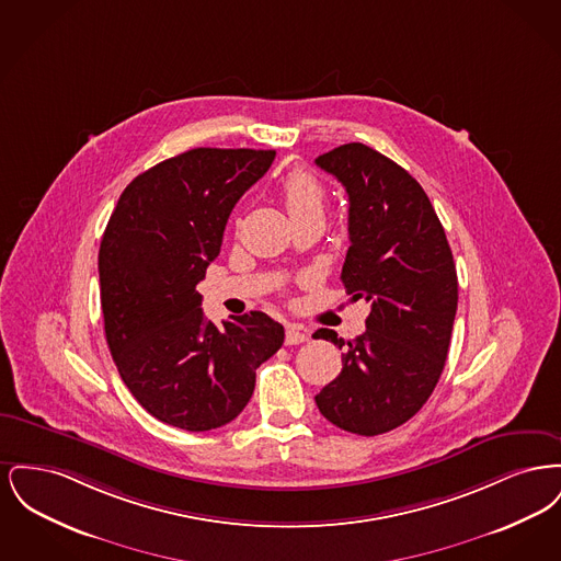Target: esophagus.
<instances>
[{"label":"esophagus","mask_w":561,"mask_h":561,"mask_svg":"<svg viewBox=\"0 0 561 561\" xmlns=\"http://www.w3.org/2000/svg\"><path fill=\"white\" fill-rule=\"evenodd\" d=\"M307 339H309V334H307V330H305L302 325L290 323V325L286 328V345H300V343H305Z\"/></svg>","instance_id":"34e87169"}]
</instances>
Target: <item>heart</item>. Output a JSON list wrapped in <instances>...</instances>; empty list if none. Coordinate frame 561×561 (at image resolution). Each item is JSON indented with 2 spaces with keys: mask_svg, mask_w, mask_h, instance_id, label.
Segmentation results:
<instances>
[{
  "mask_svg": "<svg viewBox=\"0 0 561 561\" xmlns=\"http://www.w3.org/2000/svg\"><path fill=\"white\" fill-rule=\"evenodd\" d=\"M282 199L293 220L302 216H320L325 191L309 172L293 170L282 183Z\"/></svg>",
  "mask_w": 561,
  "mask_h": 561,
  "instance_id": "heart-1",
  "label": "heart"
}]
</instances>
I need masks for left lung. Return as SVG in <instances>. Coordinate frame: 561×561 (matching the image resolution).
I'll return each instance as SVG.
<instances>
[{
    "mask_svg": "<svg viewBox=\"0 0 561 561\" xmlns=\"http://www.w3.org/2000/svg\"><path fill=\"white\" fill-rule=\"evenodd\" d=\"M316 163L347 191L341 279L353 300L370 302L362 336L313 334L345 347L343 370L316 403L332 425L373 437L410 421L442 376L458 305L453 250L427 193L396 161L348 142Z\"/></svg>",
    "mask_w": 561,
    "mask_h": 561,
    "instance_id": "1",
    "label": "left lung"
}]
</instances>
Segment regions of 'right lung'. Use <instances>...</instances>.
Masks as SVG:
<instances>
[{"instance_id": "obj_1", "label": "right lung", "mask_w": 561, "mask_h": 561, "mask_svg": "<svg viewBox=\"0 0 561 561\" xmlns=\"http://www.w3.org/2000/svg\"><path fill=\"white\" fill-rule=\"evenodd\" d=\"M273 160L263 149H191L138 174L108 218L99 250L107 345L136 401L165 425L231 423L284 343V325L263 311L216 328L195 290L229 214Z\"/></svg>"}]
</instances>
